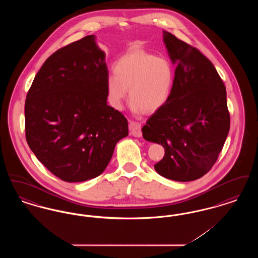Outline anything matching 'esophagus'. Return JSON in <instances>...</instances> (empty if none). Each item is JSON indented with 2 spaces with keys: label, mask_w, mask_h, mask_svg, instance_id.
Instances as JSON below:
<instances>
[{
  "label": "esophagus",
  "mask_w": 258,
  "mask_h": 258,
  "mask_svg": "<svg viewBox=\"0 0 258 258\" xmlns=\"http://www.w3.org/2000/svg\"><path fill=\"white\" fill-rule=\"evenodd\" d=\"M128 127H130V133L133 136H135V137H141L142 136L141 124L140 123L131 121Z\"/></svg>",
  "instance_id": "esophagus-1"
}]
</instances>
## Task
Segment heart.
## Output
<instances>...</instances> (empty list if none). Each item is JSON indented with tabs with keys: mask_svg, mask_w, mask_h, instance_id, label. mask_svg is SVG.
Masks as SVG:
<instances>
[{
	"mask_svg": "<svg viewBox=\"0 0 258 258\" xmlns=\"http://www.w3.org/2000/svg\"><path fill=\"white\" fill-rule=\"evenodd\" d=\"M114 74L106 78V91L108 102L116 110L122 109L127 89L135 114L159 109L171 94L174 69L166 58L144 51L128 52L115 62Z\"/></svg>",
	"mask_w": 258,
	"mask_h": 258,
	"instance_id": "1",
	"label": "heart"
}]
</instances>
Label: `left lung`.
Wrapping results in <instances>:
<instances>
[{
    "label": "left lung",
    "instance_id": "obj_1",
    "mask_svg": "<svg viewBox=\"0 0 258 258\" xmlns=\"http://www.w3.org/2000/svg\"><path fill=\"white\" fill-rule=\"evenodd\" d=\"M163 42L176 66L171 94L142 127L145 140L165 154L155 165L177 182L201 178L218 160L230 127L226 90L214 64L199 50L163 31Z\"/></svg>",
    "mask_w": 258,
    "mask_h": 258
}]
</instances>
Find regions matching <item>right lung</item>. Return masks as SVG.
Segmentation results:
<instances>
[{
  "label": "right lung",
  "instance_id": "1",
  "mask_svg": "<svg viewBox=\"0 0 258 258\" xmlns=\"http://www.w3.org/2000/svg\"><path fill=\"white\" fill-rule=\"evenodd\" d=\"M107 76L105 52L91 35L53 53L27 94V143L64 182L99 176L128 135L126 119L107 104Z\"/></svg>",
  "mask_w": 258,
  "mask_h": 258
}]
</instances>
